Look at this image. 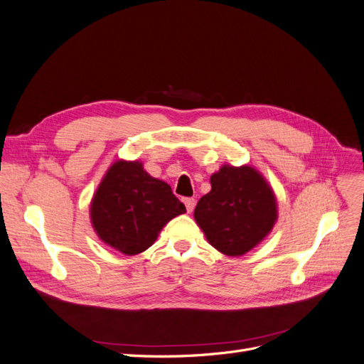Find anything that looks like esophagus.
Here are the masks:
<instances>
[{
	"label": "esophagus",
	"mask_w": 364,
	"mask_h": 364,
	"mask_svg": "<svg viewBox=\"0 0 364 364\" xmlns=\"http://www.w3.org/2000/svg\"><path fill=\"white\" fill-rule=\"evenodd\" d=\"M183 203H185V206H186V211L193 213L194 205H196V200L193 199V197H186V199H183Z\"/></svg>",
	"instance_id": "esophagus-1"
}]
</instances>
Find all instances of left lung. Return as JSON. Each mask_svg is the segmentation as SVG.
Returning <instances> with one entry per match:
<instances>
[{
    "label": "left lung",
    "mask_w": 364,
    "mask_h": 364,
    "mask_svg": "<svg viewBox=\"0 0 364 364\" xmlns=\"http://www.w3.org/2000/svg\"><path fill=\"white\" fill-rule=\"evenodd\" d=\"M277 199L252 167L223 165L211 176V191L197 202L194 218L209 245L225 255H245L277 222Z\"/></svg>",
    "instance_id": "1"
}]
</instances>
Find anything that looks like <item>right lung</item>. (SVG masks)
Segmentation results:
<instances>
[{"label":"right lung","mask_w":364,"mask_h":364,"mask_svg":"<svg viewBox=\"0 0 364 364\" xmlns=\"http://www.w3.org/2000/svg\"><path fill=\"white\" fill-rule=\"evenodd\" d=\"M186 211L171 186L142 164L118 161L107 170L91 203V222L106 245L126 253L149 249L164 225Z\"/></svg>","instance_id":"1"}]
</instances>
